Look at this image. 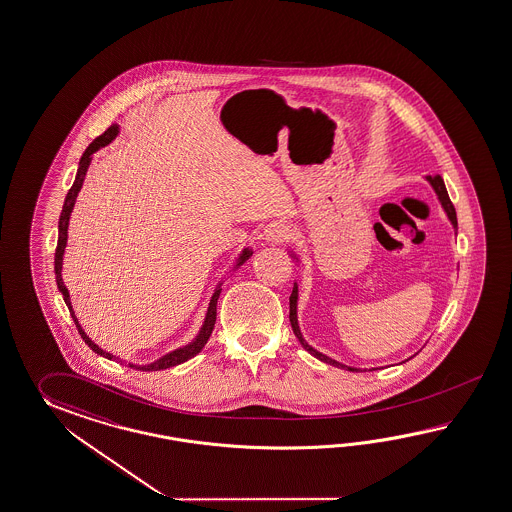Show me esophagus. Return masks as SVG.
I'll return each mask as SVG.
<instances>
[{
	"label": "esophagus",
	"mask_w": 512,
	"mask_h": 512,
	"mask_svg": "<svg viewBox=\"0 0 512 512\" xmlns=\"http://www.w3.org/2000/svg\"><path fill=\"white\" fill-rule=\"evenodd\" d=\"M292 235H294L292 225L283 222V220H274V222L266 225V229H264V237L272 244L287 242L288 238H292Z\"/></svg>",
	"instance_id": "obj_1"
}]
</instances>
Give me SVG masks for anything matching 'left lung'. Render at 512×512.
Here are the masks:
<instances>
[{
  "instance_id": "1",
  "label": "left lung",
  "mask_w": 512,
  "mask_h": 512,
  "mask_svg": "<svg viewBox=\"0 0 512 512\" xmlns=\"http://www.w3.org/2000/svg\"><path fill=\"white\" fill-rule=\"evenodd\" d=\"M425 179L429 181V185H431L433 190L437 192L438 201H440V205H442V209L446 212L449 222H451L453 229H455V235H457V212H455V207H453V203L449 200L448 190H446V185H444L442 177H440V175H425ZM290 257L298 261V257H296V253H294V251H290ZM290 325H292L294 335H296L298 340H300L301 346L307 349L311 355H314L316 359H320L322 362H327V364H331V366L342 368V370H349V372H362V368H353V366H348V364H342V362L335 361V359L327 357L324 353H320L318 349H314L312 346L307 344V340H305L303 335H301L300 324H298V283H294L292 294H290ZM407 361H409V359H407ZM372 370H374V368H372Z\"/></svg>"
}]
</instances>
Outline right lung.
<instances>
[{
    "mask_svg": "<svg viewBox=\"0 0 512 512\" xmlns=\"http://www.w3.org/2000/svg\"><path fill=\"white\" fill-rule=\"evenodd\" d=\"M118 133H120V127L116 124L111 125L103 135H100L98 138H94V140L90 142V146L85 150V153H83V157H81V161H79L77 174H75L74 185H72V188L68 190V194H66V198H64L63 212H61V218H59V240H57V250H55V279H57V288H59V292L63 294L64 303H66V305H68V309H70V314H72V318H74L75 327H77L79 335H81V338L85 340V344H87L88 348L92 349L94 353L101 355V357L109 359V361H113L116 357L111 355V353H107V351H103L98 344H94V342L87 337V333L83 331L81 324L77 322L74 309H72L70 294H68V288L64 287L63 274H61V272H63V255L64 248H66V240H68V224H70V216H72V211H74L77 194H79V190L83 187V181H85L88 166L92 163V155H94L96 151L100 150V148H105L107 144H111L114 138L118 137ZM251 255H253V250H250V248H244L242 253L238 255L237 262H235V266H233V268H238L240 264H244V262L250 259ZM220 287H222V283H218V287L214 288L211 301H209V307H207V314H205V320H203V325H201L198 335H196V338H194L192 342H188L187 346H181V348H177L174 349V351H170V353H166V355H163L161 359L150 362V364L140 366V364H131V362H129V366H131V368H137V370H142V372H157V370H166V368L177 366V364H181V362L192 359L194 355H198L201 349L205 348L207 340L211 337L212 329H214V322H216V303H218L220 292H222V288Z\"/></svg>",
    "mask_w": 512,
    "mask_h": 512,
    "instance_id": "add662e5",
    "label": "right lung"
}]
</instances>
